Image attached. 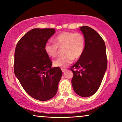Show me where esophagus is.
I'll return each mask as SVG.
<instances>
[{"label": "esophagus", "instance_id": "obj_1", "mask_svg": "<svg viewBox=\"0 0 122 122\" xmlns=\"http://www.w3.org/2000/svg\"><path fill=\"white\" fill-rule=\"evenodd\" d=\"M66 70H67V69H66V68H61V71H63V73L65 72V71H66Z\"/></svg>", "mask_w": 122, "mask_h": 122}]
</instances>
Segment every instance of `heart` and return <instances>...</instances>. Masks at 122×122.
I'll return each mask as SVG.
<instances>
[{
	"label": "heart",
	"mask_w": 122,
	"mask_h": 122,
	"mask_svg": "<svg viewBox=\"0 0 122 122\" xmlns=\"http://www.w3.org/2000/svg\"><path fill=\"white\" fill-rule=\"evenodd\" d=\"M54 42H47L44 46V51L48 56L54 58L57 56L59 48H63L64 56L54 61V66L64 68L73 62L74 58L78 59L84 53L85 39L80 33L63 31L54 38Z\"/></svg>",
	"instance_id": "b5f03b06"
}]
</instances>
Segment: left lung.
Instances as JSON below:
<instances>
[{
    "mask_svg": "<svg viewBox=\"0 0 122 122\" xmlns=\"http://www.w3.org/2000/svg\"><path fill=\"white\" fill-rule=\"evenodd\" d=\"M80 30L84 35L85 48L82 56L71 68V84L78 95L88 97L99 89L107 68L106 48L95 30L88 26H81Z\"/></svg>",
    "mask_w": 122,
    "mask_h": 122,
    "instance_id": "8db88e82",
    "label": "left lung"
}]
</instances>
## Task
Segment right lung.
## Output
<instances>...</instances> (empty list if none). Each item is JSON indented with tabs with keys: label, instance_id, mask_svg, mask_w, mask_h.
<instances>
[{
	"label": "right lung",
	"instance_id": "add662e5",
	"mask_svg": "<svg viewBox=\"0 0 122 122\" xmlns=\"http://www.w3.org/2000/svg\"><path fill=\"white\" fill-rule=\"evenodd\" d=\"M55 33L51 28L31 29L19 40L15 51V75L25 91L38 101L56 96L62 76L61 68H51L44 51L45 44Z\"/></svg>",
	"mask_w": 122,
	"mask_h": 122
}]
</instances>
